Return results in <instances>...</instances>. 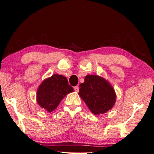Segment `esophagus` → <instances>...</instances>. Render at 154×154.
I'll return each mask as SVG.
<instances>
[{"label":"esophagus","instance_id":"obj_1","mask_svg":"<svg viewBox=\"0 0 154 154\" xmlns=\"http://www.w3.org/2000/svg\"><path fill=\"white\" fill-rule=\"evenodd\" d=\"M74 91H75L76 92H78V91H79V87H78V86L74 87Z\"/></svg>","mask_w":154,"mask_h":154}]
</instances>
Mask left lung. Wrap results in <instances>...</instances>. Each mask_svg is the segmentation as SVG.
<instances>
[{
	"mask_svg": "<svg viewBox=\"0 0 154 154\" xmlns=\"http://www.w3.org/2000/svg\"><path fill=\"white\" fill-rule=\"evenodd\" d=\"M80 85L78 94L94 115L103 114L112 109L116 101L114 88L106 79L88 74Z\"/></svg>",
	"mask_w": 154,
	"mask_h": 154,
	"instance_id": "obj_1",
	"label": "left lung"
}]
</instances>
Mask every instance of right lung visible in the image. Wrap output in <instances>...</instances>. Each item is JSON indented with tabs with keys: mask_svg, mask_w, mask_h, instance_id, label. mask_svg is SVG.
I'll return each mask as SVG.
<instances>
[{
	"mask_svg": "<svg viewBox=\"0 0 154 154\" xmlns=\"http://www.w3.org/2000/svg\"><path fill=\"white\" fill-rule=\"evenodd\" d=\"M73 91L66 77L55 74L41 83L36 92V101L41 108L51 112L65 96Z\"/></svg>",
	"mask_w": 154,
	"mask_h": 154,
	"instance_id": "obj_1",
	"label": "right lung"
}]
</instances>
